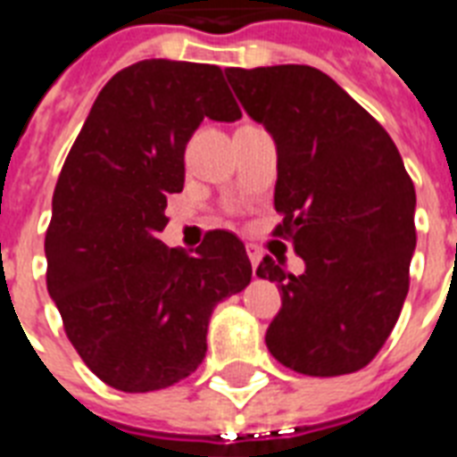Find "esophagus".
I'll return each instance as SVG.
<instances>
[{"mask_svg":"<svg viewBox=\"0 0 457 457\" xmlns=\"http://www.w3.org/2000/svg\"><path fill=\"white\" fill-rule=\"evenodd\" d=\"M246 253H249L251 268H253V272H256V268H258V263H261L263 253H261V249H258L256 244H246Z\"/></svg>","mask_w":457,"mask_h":457,"instance_id":"esophagus-1","label":"esophagus"}]
</instances>
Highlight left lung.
<instances>
[{
  "mask_svg": "<svg viewBox=\"0 0 457 457\" xmlns=\"http://www.w3.org/2000/svg\"><path fill=\"white\" fill-rule=\"evenodd\" d=\"M244 111L278 146L275 237L292 239L303 275L270 256L256 275L278 282L282 308L265 344L311 377L365 368L408 296L415 187L382 125L311 66L225 68Z\"/></svg>",
  "mask_w": 457,
  "mask_h": 457,
  "instance_id": "1",
  "label": "left lung"
}]
</instances>
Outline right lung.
<instances>
[{
  "label": "right lung",
  "mask_w": 457,
  "mask_h": 457,
  "mask_svg": "<svg viewBox=\"0 0 457 457\" xmlns=\"http://www.w3.org/2000/svg\"><path fill=\"white\" fill-rule=\"evenodd\" d=\"M204 118H242L220 68L132 63L99 92L54 189L46 289L85 365L118 391L192 375L213 308L251 282L246 249L229 232H208L194 256L158 239Z\"/></svg>",
  "instance_id": "add662e5"
}]
</instances>
